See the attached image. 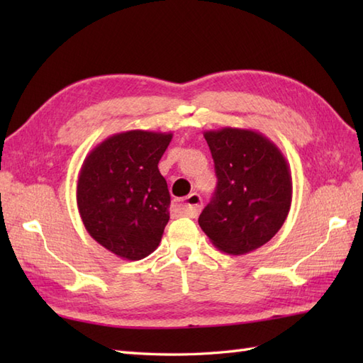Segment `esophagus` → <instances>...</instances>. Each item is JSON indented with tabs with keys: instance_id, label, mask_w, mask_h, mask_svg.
<instances>
[{
	"instance_id": "1",
	"label": "esophagus",
	"mask_w": 363,
	"mask_h": 363,
	"mask_svg": "<svg viewBox=\"0 0 363 363\" xmlns=\"http://www.w3.org/2000/svg\"><path fill=\"white\" fill-rule=\"evenodd\" d=\"M201 204H203L201 196L198 194H190L189 196H186V204L182 207V212L190 218H196L199 209H201Z\"/></svg>"
}]
</instances>
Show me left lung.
I'll use <instances>...</instances> for the list:
<instances>
[{
  "label": "left lung",
  "mask_w": 363,
  "mask_h": 363,
  "mask_svg": "<svg viewBox=\"0 0 363 363\" xmlns=\"http://www.w3.org/2000/svg\"><path fill=\"white\" fill-rule=\"evenodd\" d=\"M217 189L198 218L223 252L240 256L272 240L291 206V174L284 154L252 129L206 130Z\"/></svg>",
  "instance_id": "left-lung-1"
}]
</instances>
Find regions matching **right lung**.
<instances>
[{
    "label": "right lung",
    "instance_id": "1",
    "mask_svg": "<svg viewBox=\"0 0 363 363\" xmlns=\"http://www.w3.org/2000/svg\"><path fill=\"white\" fill-rule=\"evenodd\" d=\"M172 133L126 130L107 137L81 167L76 201L91 238L126 260L157 248L169 220V191L159 160Z\"/></svg>",
    "mask_w": 363,
    "mask_h": 363
}]
</instances>
